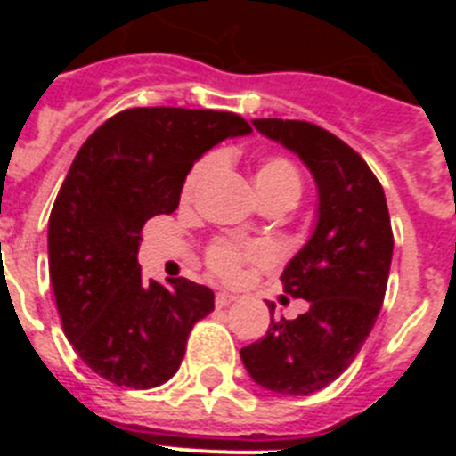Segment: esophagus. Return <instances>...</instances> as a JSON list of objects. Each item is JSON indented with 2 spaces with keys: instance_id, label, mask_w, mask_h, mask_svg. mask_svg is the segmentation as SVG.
Masks as SVG:
<instances>
[{
  "instance_id": "esophagus-1",
  "label": "esophagus",
  "mask_w": 456,
  "mask_h": 456,
  "mask_svg": "<svg viewBox=\"0 0 456 456\" xmlns=\"http://www.w3.org/2000/svg\"><path fill=\"white\" fill-rule=\"evenodd\" d=\"M235 299H237L235 294H231V292H219V294H216L215 304H216V308H225V305H231Z\"/></svg>"
}]
</instances>
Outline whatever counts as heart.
I'll use <instances>...</instances> for the list:
<instances>
[{
  "instance_id": "1",
  "label": "heart",
  "mask_w": 456,
  "mask_h": 456,
  "mask_svg": "<svg viewBox=\"0 0 456 456\" xmlns=\"http://www.w3.org/2000/svg\"><path fill=\"white\" fill-rule=\"evenodd\" d=\"M212 168H215V157L212 155L203 157V159L193 164L183 184L184 200H191L196 196V191L208 180ZM253 184H256V191L263 203H267V200H289V203H297V199L301 196L299 171H297V167L289 162L288 157L281 155L265 157L263 162L257 164L256 173H253ZM267 257L269 256L265 248H240L235 244L221 241V244H215V247L209 248L208 263L212 272L219 273L221 278L235 281V278H240L244 265L265 263Z\"/></svg>"
}]
</instances>
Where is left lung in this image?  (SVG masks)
Wrapping results in <instances>:
<instances>
[{"label":"left lung","instance_id":"obj_1","mask_svg":"<svg viewBox=\"0 0 456 456\" xmlns=\"http://www.w3.org/2000/svg\"><path fill=\"white\" fill-rule=\"evenodd\" d=\"M253 125L301 157L320 205L315 232L281 273L285 292L310 308L297 320H272L265 338L240 356L263 388L310 395L352 365L377 322L393 260L388 205L363 157L320 125L283 118ZM267 305L273 315V304Z\"/></svg>","mask_w":456,"mask_h":456}]
</instances>
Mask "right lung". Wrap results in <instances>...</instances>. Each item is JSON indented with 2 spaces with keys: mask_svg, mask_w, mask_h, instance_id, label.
Here are the masks:
<instances>
[{
  "mask_svg": "<svg viewBox=\"0 0 456 456\" xmlns=\"http://www.w3.org/2000/svg\"><path fill=\"white\" fill-rule=\"evenodd\" d=\"M251 125L232 111L136 107L104 120L79 148L47 231L50 278L63 333L84 363L125 388L178 372L193 324L215 292L187 278L171 288L141 276V228L180 203L203 152Z\"/></svg>",
  "mask_w": 456,
  "mask_h": 456,
  "instance_id": "obj_1",
  "label": "right lung"
}]
</instances>
